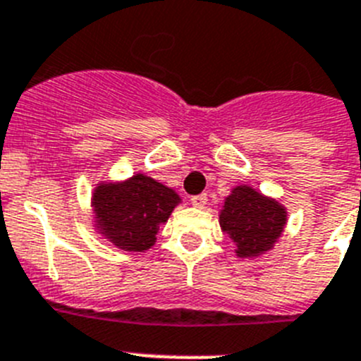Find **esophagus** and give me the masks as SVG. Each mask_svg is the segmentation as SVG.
<instances>
[{"label":"esophagus","mask_w":361,"mask_h":361,"mask_svg":"<svg viewBox=\"0 0 361 361\" xmlns=\"http://www.w3.org/2000/svg\"><path fill=\"white\" fill-rule=\"evenodd\" d=\"M207 194H197V196H192L190 197V203H192V207H196V209H203L204 204H207Z\"/></svg>","instance_id":"34e87169"}]
</instances>
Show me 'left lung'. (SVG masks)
I'll return each mask as SVG.
<instances>
[{"label": "left lung", "mask_w": 361, "mask_h": 361, "mask_svg": "<svg viewBox=\"0 0 361 361\" xmlns=\"http://www.w3.org/2000/svg\"><path fill=\"white\" fill-rule=\"evenodd\" d=\"M219 223L237 245L239 257H255L279 239L286 225V210L275 200L241 185L225 200Z\"/></svg>", "instance_id": "1"}]
</instances>
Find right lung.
I'll use <instances>...</instances> for the list:
<instances>
[{"label":"right lung","instance_id":"right-lung-1","mask_svg":"<svg viewBox=\"0 0 361 361\" xmlns=\"http://www.w3.org/2000/svg\"><path fill=\"white\" fill-rule=\"evenodd\" d=\"M178 203L180 197L173 188L144 174H136L124 183H102L93 194L100 232L128 252L151 248L158 228Z\"/></svg>","mask_w":361,"mask_h":361}]
</instances>
